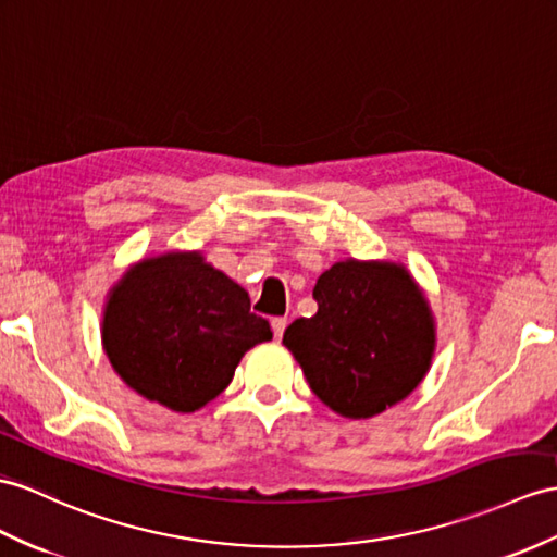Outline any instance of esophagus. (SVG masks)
I'll return each instance as SVG.
<instances>
[{"mask_svg":"<svg viewBox=\"0 0 557 557\" xmlns=\"http://www.w3.org/2000/svg\"><path fill=\"white\" fill-rule=\"evenodd\" d=\"M286 325H288V319H286V317L271 319V331H274L276 341H281V337H283V331H286Z\"/></svg>","mask_w":557,"mask_h":557,"instance_id":"esophagus-1","label":"esophagus"}]
</instances>
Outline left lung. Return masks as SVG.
<instances>
[{"instance_id": "1", "label": "left lung", "mask_w": 557, "mask_h": 557, "mask_svg": "<svg viewBox=\"0 0 557 557\" xmlns=\"http://www.w3.org/2000/svg\"><path fill=\"white\" fill-rule=\"evenodd\" d=\"M314 300L317 314L283 333L311 392L355 420L409 397L435 355V319L406 267L335 262L319 276Z\"/></svg>"}]
</instances>
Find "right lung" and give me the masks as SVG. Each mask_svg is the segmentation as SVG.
<instances>
[{"label":"right lung","instance_id":"add662e5","mask_svg":"<svg viewBox=\"0 0 557 557\" xmlns=\"http://www.w3.org/2000/svg\"><path fill=\"white\" fill-rule=\"evenodd\" d=\"M101 337L134 392L191 413L226 389L240 357L271 341V329L200 252H168L134 264L108 293Z\"/></svg>","mask_w":557,"mask_h":557}]
</instances>
